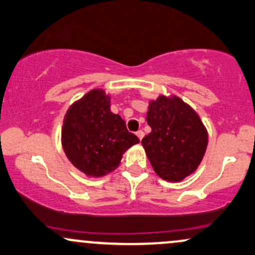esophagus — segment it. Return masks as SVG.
Masks as SVG:
<instances>
[{"label":"esophagus","mask_w":255,"mask_h":255,"mask_svg":"<svg viewBox=\"0 0 255 255\" xmlns=\"http://www.w3.org/2000/svg\"><path fill=\"white\" fill-rule=\"evenodd\" d=\"M135 134H136V136L139 137V140H141L142 137H144V131H142V130H137Z\"/></svg>","instance_id":"1"}]
</instances>
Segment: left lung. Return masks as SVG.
<instances>
[{
    "label": "left lung",
    "mask_w": 255,
    "mask_h": 255,
    "mask_svg": "<svg viewBox=\"0 0 255 255\" xmlns=\"http://www.w3.org/2000/svg\"><path fill=\"white\" fill-rule=\"evenodd\" d=\"M146 121L151 127L141 144L154 171L178 182L197 170L207 146V131L198 114L178 97L150 102Z\"/></svg>",
    "instance_id": "left-lung-1"
}]
</instances>
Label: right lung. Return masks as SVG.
<instances>
[{"mask_svg":"<svg viewBox=\"0 0 255 255\" xmlns=\"http://www.w3.org/2000/svg\"><path fill=\"white\" fill-rule=\"evenodd\" d=\"M139 142L121 116L111 113L110 97L92 90L66 114L62 146L71 163L87 176H104L115 170L126 150Z\"/></svg>","mask_w":255,"mask_h":255,"instance_id":"obj_1","label":"right lung"}]
</instances>
